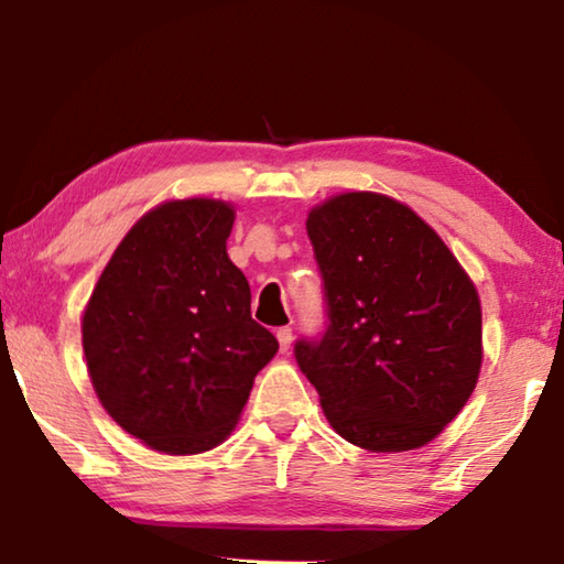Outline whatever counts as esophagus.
<instances>
[{"label": "esophagus", "mask_w": 564, "mask_h": 564, "mask_svg": "<svg viewBox=\"0 0 564 564\" xmlns=\"http://www.w3.org/2000/svg\"><path fill=\"white\" fill-rule=\"evenodd\" d=\"M276 341H280V351H288L292 346V328L284 326L276 330Z\"/></svg>", "instance_id": "34e87169"}]
</instances>
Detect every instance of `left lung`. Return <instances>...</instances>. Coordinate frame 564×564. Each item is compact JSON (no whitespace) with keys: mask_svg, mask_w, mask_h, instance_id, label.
<instances>
[{"mask_svg":"<svg viewBox=\"0 0 564 564\" xmlns=\"http://www.w3.org/2000/svg\"><path fill=\"white\" fill-rule=\"evenodd\" d=\"M328 300L321 341L295 359L338 436L369 452L429 444L473 395L482 367L475 282L434 228L377 192L307 213Z\"/></svg>","mask_w":564,"mask_h":564,"instance_id":"1","label":"left lung"}]
</instances>
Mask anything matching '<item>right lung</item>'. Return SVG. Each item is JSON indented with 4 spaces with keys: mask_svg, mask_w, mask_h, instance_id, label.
Segmentation results:
<instances>
[{
    "mask_svg": "<svg viewBox=\"0 0 564 564\" xmlns=\"http://www.w3.org/2000/svg\"><path fill=\"white\" fill-rule=\"evenodd\" d=\"M236 210L169 199L107 261L82 315L89 380L110 419L164 454L226 442L280 344L251 318V290L228 259Z\"/></svg>",
    "mask_w": 564,
    "mask_h": 564,
    "instance_id": "right-lung-1",
    "label": "right lung"
}]
</instances>
